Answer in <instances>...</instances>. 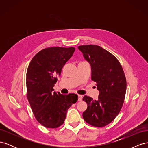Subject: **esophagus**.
Wrapping results in <instances>:
<instances>
[{"label": "esophagus", "instance_id": "obj_1", "mask_svg": "<svg viewBox=\"0 0 148 148\" xmlns=\"http://www.w3.org/2000/svg\"><path fill=\"white\" fill-rule=\"evenodd\" d=\"M78 101H82L83 99V96L78 95Z\"/></svg>", "mask_w": 148, "mask_h": 148}]
</instances>
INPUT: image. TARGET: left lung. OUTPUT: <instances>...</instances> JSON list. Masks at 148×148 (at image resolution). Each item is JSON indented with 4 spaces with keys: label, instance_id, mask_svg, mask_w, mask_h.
Returning <instances> with one entry per match:
<instances>
[{
    "label": "left lung",
    "instance_id": "1",
    "mask_svg": "<svg viewBox=\"0 0 148 148\" xmlns=\"http://www.w3.org/2000/svg\"><path fill=\"white\" fill-rule=\"evenodd\" d=\"M91 66V80L99 91L98 100L84 96L88 108L83 114L85 122L96 127H104L117 117L123 106L127 89L122 66L113 54L96 45L78 47Z\"/></svg>",
    "mask_w": 148,
    "mask_h": 148
}]
</instances>
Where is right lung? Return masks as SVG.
I'll use <instances>...</instances> for the list:
<instances>
[{
	"mask_svg": "<svg viewBox=\"0 0 148 148\" xmlns=\"http://www.w3.org/2000/svg\"><path fill=\"white\" fill-rule=\"evenodd\" d=\"M73 47L44 49L31 60L26 72L27 98L36 119L44 127L56 128L64 123L69 107L78 101L74 93L53 92L62 68L72 56Z\"/></svg>",
	"mask_w": 148,
	"mask_h": 148,
	"instance_id": "1",
	"label": "right lung"
}]
</instances>
